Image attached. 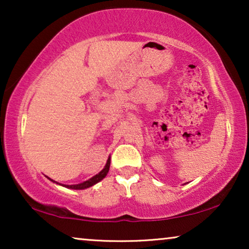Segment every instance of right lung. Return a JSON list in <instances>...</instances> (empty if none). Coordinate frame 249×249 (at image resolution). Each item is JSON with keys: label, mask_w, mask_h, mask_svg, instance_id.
<instances>
[{"label": "right lung", "mask_w": 249, "mask_h": 249, "mask_svg": "<svg viewBox=\"0 0 249 249\" xmlns=\"http://www.w3.org/2000/svg\"><path fill=\"white\" fill-rule=\"evenodd\" d=\"M110 163H111V159L108 158L107 164H105V166H104V169L102 170V171L98 173V175L94 176L93 178H90L89 180H86V181L78 183V185H61V183L54 181V180H52V179H50V178L49 179L51 180V181L56 182V183H59V185L63 186V187H67V188H70V189H78V190H79V189H86V188H88V187H91V186H94L95 183L100 182L101 180H103L105 177H107L108 170H110Z\"/></svg>", "instance_id": "obj_1"}]
</instances>
